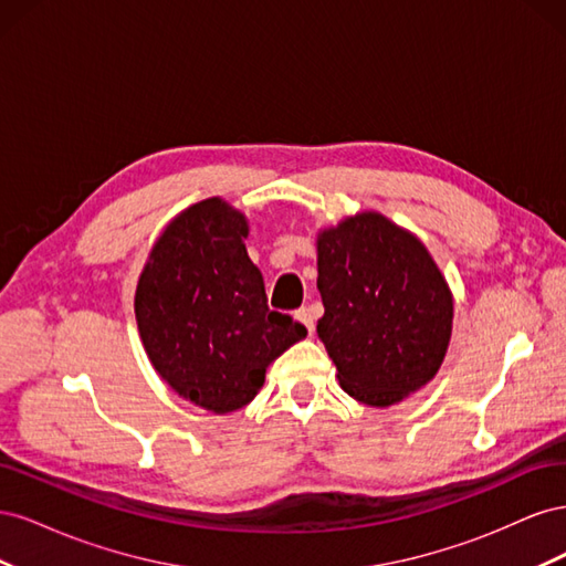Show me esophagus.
Returning <instances> with one entry per match:
<instances>
[{
  "label": "esophagus",
  "instance_id": "34e87169",
  "mask_svg": "<svg viewBox=\"0 0 566 566\" xmlns=\"http://www.w3.org/2000/svg\"><path fill=\"white\" fill-rule=\"evenodd\" d=\"M295 316H297V321H302L306 325L310 335H314V331H316V310H314V306H304V310H300Z\"/></svg>",
  "mask_w": 566,
  "mask_h": 566
}]
</instances>
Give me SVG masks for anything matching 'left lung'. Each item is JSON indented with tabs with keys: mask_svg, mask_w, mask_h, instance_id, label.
<instances>
[{
	"mask_svg": "<svg viewBox=\"0 0 566 566\" xmlns=\"http://www.w3.org/2000/svg\"><path fill=\"white\" fill-rule=\"evenodd\" d=\"M316 333L339 387L389 408L434 380L453 333V293L416 233L375 210L316 235Z\"/></svg>",
	"mask_w": 566,
	"mask_h": 566,
	"instance_id": "obj_1",
	"label": "left lung"
}]
</instances>
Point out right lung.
Here are the masks:
<instances>
[{
	"label": "right lung",
	"instance_id": "right-lung-1",
	"mask_svg": "<svg viewBox=\"0 0 566 566\" xmlns=\"http://www.w3.org/2000/svg\"><path fill=\"white\" fill-rule=\"evenodd\" d=\"M248 233V217L224 198L188 205L153 243L134 293L150 366L217 416L248 406L266 368L306 337L302 323L266 306Z\"/></svg>",
	"mask_w": 566,
	"mask_h": 566
}]
</instances>
